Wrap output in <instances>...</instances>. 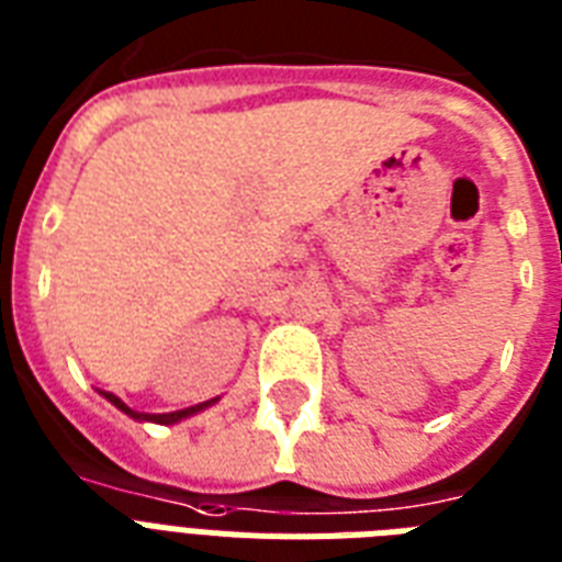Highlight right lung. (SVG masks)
<instances>
[{"label":"right lung","instance_id":"right-lung-1","mask_svg":"<svg viewBox=\"0 0 562 562\" xmlns=\"http://www.w3.org/2000/svg\"><path fill=\"white\" fill-rule=\"evenodd\" d=\"M101 396H104V400H108V402H113V405H116L119 411H125L127 417H134V419H148V423H160V426H175V423H180V419L192 417V414H198V411L210 408V405H215V402H218V396H215V400H210V402H201V405H192V408H183V411H171V414H143V411H134V408H127L125 402L119 400V396H113V393L101 391Z\"/></svg>","mask_w":562,"mask_h":562}]
</instances>
